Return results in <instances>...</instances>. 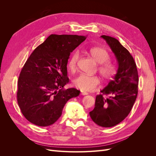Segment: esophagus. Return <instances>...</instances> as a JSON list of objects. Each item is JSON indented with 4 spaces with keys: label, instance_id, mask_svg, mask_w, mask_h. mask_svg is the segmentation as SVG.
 Wrapping results in <instances>:
<instances>
[{
    "label": "esophagus",
    "instance_id": "1",
    "mask_svg": "<svg viewBox=\"0 0 156 156\" xmlns=\"http://www.w3.org/2000/svg\"><path fill=\"white\" fill-rule=\"evenodd\" d=\"M81 94L83 96H85V95H88V93L86 92H83V91H81Z\"/></svg>",
    "mask_w": 156,
    "mask_h": 156
}]
</instances>
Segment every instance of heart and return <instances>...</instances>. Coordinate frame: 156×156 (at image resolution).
Here are the masks:
<instances>
[{
    "mask_svg": "<svg viewBox=\"0 0 156 156\" xmlns=\"http://www.w3.org/2000/svg\"><path fill=\"white\" fill-rule=\"evenodd\" d=\"M89 53L98 65V71L101 77L106 80L112 79L116 73V68L114 64L107 62L109 60V55L107 51L100 47H94L89 51ZM79 57V51H75L72 53L68 60V69L71 72L76 71L77 62ZM100 83V79L97 75L80 74L73 79V83L75 87L83 91L91 92L96 90Z\"/></svg>",
    "mask_w": 156,
    "mask_h": 156,
    "instance_id": "heart-1",
    "label": "heart"
}]
</instances>
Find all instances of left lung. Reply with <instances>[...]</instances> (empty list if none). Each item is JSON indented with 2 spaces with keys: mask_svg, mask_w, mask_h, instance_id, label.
I'll return each mask as SVG.
<instances>
[{
  "mask_svg": "<svg viewBox=\"0 0 156 156\" xmlns=\"http://www.w3.org/2000/svg\"><path fill=\"white\" fill-rule=\"evenodd\" d=\"M101 37L115 54L119 68L113 80L96 96L95 107L89 114L98 126L110 127L120 123L130 112L137 96L139 77L135 60L127 49L115 37Z\"/></svg>",
  "mask_w": 156,
  "mask_h": 156,
  "instance_id": "left-lung-1",
  "label": "left lung"
}]
</instances>
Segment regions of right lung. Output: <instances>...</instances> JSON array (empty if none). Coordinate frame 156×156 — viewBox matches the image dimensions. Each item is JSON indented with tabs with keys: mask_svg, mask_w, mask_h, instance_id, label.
Instances as JSON below:
<instances>
[{
	"mask_svg": "<svg viewBox=\"0 0 156 156\" xmlns=\"http://www.w3.org/2000/svg\"><path fill=\"white\" fill-rule=\"evenodd\" d=\"M87 38L78 35L51 34L33 51L18 79L17 99L22 114L33 124H53L76 88L64 89L69 83L67 64L70 53Z\"/></svg>",
	"mask_w": 156,
	"mask_h": 156,
	"instance_id": "1",
	"label": "right lung"
}]
</instances>
